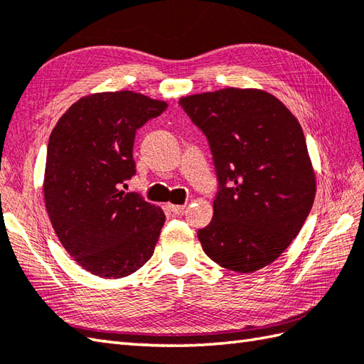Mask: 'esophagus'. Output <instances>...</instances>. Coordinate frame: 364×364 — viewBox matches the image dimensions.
<instances>
[{
    "instance_id": "1",
    "label": "esophagus",
    "mask_w": 364,
    "mask_h": 364,
    "mask_svg": "<svg viewBox=\"0 0 364 364\" xmlns=\"http://www.w3.org/2000/svg\"><path fill=\"white\" fill-rule=\"evenodd\" d=\"M167 208L170 210V213L173 214H183L184 213V205H167Z\"/></svg>"
}]
</instances>
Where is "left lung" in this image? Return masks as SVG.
<instances>
[{"mask_svg": "<svg viewBox=\"0 0 364 364\" xmlns=\"http://www.w3.org/2000/svg\"><path fill=\"white\" fill-rule=\"evenodd\" d=\"M206 136L218 176L214 215L198 230L219 266L250 274L274 262L311 211L316 178L297 119L257 89H222L180 100Z\"/></svg>", "mask_w": 364, "mask_h": 364, "instance_id": "obj_1", "label": "left lung"}]
</instances>
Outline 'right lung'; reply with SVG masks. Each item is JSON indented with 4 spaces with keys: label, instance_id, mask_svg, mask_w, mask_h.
<instances>
[{
    "label": "right lung",
    "instance_id": "obj_1",
    "mask_svg": "<svg viewBox=\"0 0 364 364\" xmlns=\"http://www.w3.org/2000/svg\"><path fill=\"white\" fill-rule=\"evenodd\" d=\"M166 109L129 90L103 92L68 107L50 136L46 211L64 249L94 275L127 277L151 258L166 215L120 189L136 175V131Z\"/></svg>",
    "mask_w": 364,
    "mask_h": 364
}]
</instances>
